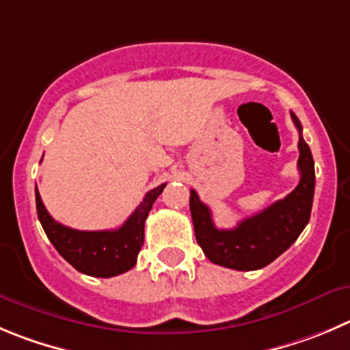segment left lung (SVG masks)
Instances as JSON below:
<instances>
[{"label": "left lung", "instance_id": "obj_1", "mask_svg": "<svg viewBox=\"0 0 350 350\" xmlns=\"http://www.w3.org/2000/svg\"><path fill=\"white\" fill-rule=\"evenodd\" d=\"M292 120L299 129L300 181L283 200L240 221L233 230H219L197 191H190L195 237L207 259L214 264L238 271L260 269L282 256L309 223L314 198V160L311 148L302 138V124L293 112Z\"/></svg>", "mask_w": 350, "mask_h": 350}]
</instances>
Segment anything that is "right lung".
Returning a JSON list of instances; mask_svg holds the SVG:
<instances>
[{
	"mask_svg": "<svg viewBox=\"0 0 350 350\" xmlns=\"http://www.w3.org/2000/svg\"><path fill=\"white\" fill-rule=\"evenodd\" d=\"M164 188L165 183L150 190L119 230L79 231L64 226L48 214L38 188L36 208L46 237L70 266L96 278H112L135 267L145 240V221L152 211L153 202Z\"/></svg>",
	"mask_w": 350,
	"mask_h": 350,
	"instance_id": "obj_1",
	"label": "right lung"
}]
</instances>
